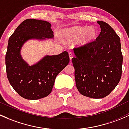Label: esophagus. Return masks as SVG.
Here are the masks:
<instances>
[{"mask_svg":"<svg viewBox=\"0 0 129 129\" xmlns=\"http://www.w3.org/2000/svg\"><path fill=\"white\" fill-rule=\"evenodd\" d=\"M73 56V55L72 53L70 52L69 53V57H70V61H71V59H72Z\"/></svg>","mask_w":129,"mask_h":129,"instance_id":"1","label":"esophagus"}]
</instances>
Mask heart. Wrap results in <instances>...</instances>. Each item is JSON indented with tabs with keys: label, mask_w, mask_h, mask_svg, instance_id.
<instances>
[{
	"label": "heart",
	"mask_w": 129,
	"mask_h": 129,
	"mask_svg": "<svg viewBox=\"0 0 129 129\" xmlns=\"http://www.w3.org/2000/svg\"><path fill=\"white\" fill-rule=\"evenodd\" d=\"M98 37V31L95 26H76L66 30L63 38L68 42L78 41L79 46H86L94 42Z\"/></svg>",
	"instance_id": "1"
}]
</instances>
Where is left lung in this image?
<instances>
[{
    "instance_id": "8db88e82",
    "label": "left lung",
    "mask_w": 129,
    "mask_h": 129,
    "mask_svg": "<svg viewBox=\"0 0 129 129\" xmlns=\"http://www.w3.org/2000/svg\"><path fill=\"white\" fill-rule=\"evenodd\" d=\"M101 31L86 46L74 48L72 58L76 85L82 95L94 99L105 98L120 81L123 56L120 40L109 25L98 21Z\"/></svg>"
}]
</instances>
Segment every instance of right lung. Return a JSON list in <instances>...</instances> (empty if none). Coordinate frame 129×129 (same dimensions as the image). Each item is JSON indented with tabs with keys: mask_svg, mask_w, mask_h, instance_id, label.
<instances>
[{
	"mask_svg": "<svg viewBox=\"0 0 129 129\" xmlns=\"http://www.w3.org/2000/svg\"><path fill=\"white\" fill-rule=\"evenodd\" d=\"M51 24L44 20L26 19L9 38L5 55L7 76L14 90L30 100L48 96L52 91L56 77L67 66V51L58 55H46L37 64L29 66L20 55L23 45L30 39L53 38Z\"/></svg>",
	"mask_w": 129,
	"mask_h": 129,
	"instance_id": "1",
	"label": "right lung"
}]
</instances>
